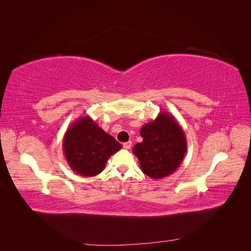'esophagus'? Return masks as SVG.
Wrapping results in <instances>:
<instances>
[{"label":"esophagus","mask_w":251,"mask_h":251,"mask_svg":"<svg viewBox=\"0 0 251 251\" xmlns=\"http://www.w3.org/2000/svg\"><path fill=\"white\" fill-rule=\"evenodd\" d=\"M131 147H132V141H127V142H125V143H124V148H125L126 150L131 149Z\"/></svg>","instance_id":"esophagus-1"}]
</instances>
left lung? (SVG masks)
I'll list each match as a JSON object with an SVG mask.
<instances>
[{
    "mask_svg": "<svg viewBox=\"0 0 251 251\" xmlns=\"http://www.w3.org/2000/svg\"><path fill=\"white\" fill-rule=\"evenodd\" d=\"M142 142L133 148L143 174L151 179H162L178 169L185 156V134L173 115L160 112L155 120L140 130Z\"/></svg>",
    "mask_w": 251,
    "mask_h": 251,
    "instance_id": "obj_1",
    "label": "left lung"
}]
</instances>
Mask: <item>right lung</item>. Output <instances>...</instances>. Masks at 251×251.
<instances>
[{
    "label": "right lung",
    "mask_w": 251,
    "mask_h": 251,
    "mask_svg": "<svg viewBox=\"0 0 251 251\" xmlns=\"http://www.w3.org/2000/svg\"><path fill=\"white\" fill-rule=\"evenodd\" d=\"M123 148L90 116L79 117L65 133L63 150L71 170L83 177L100 174L110 156Z\"/></svg>",
    "instance_id": "right-lung-1"
}]
</instances>
